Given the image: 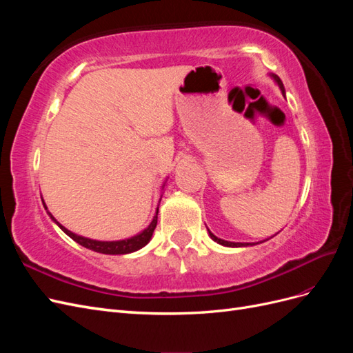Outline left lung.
Here are the masks:
<instances>
[{
	"mask_svg": "<svg viewBox=\"0 0 353 353\" xmlns=\"http://www.w3.org/2000/svg\"><path fill=\"white\" fill-rule=\"evenodd\" d=\"M270 77H271V79H274V82L279 85V88L281 90V92H283V95L285 97V90H284V85H283V82H281V79L276 77V74H274V73H270ZM208 232H209V237L215 241V243H218V244H221V245H225V248H248V245H254V244H259V243H234V241H227V240H222V239H218L215 234H212L210 232V230L208 228ZM271 239V237H270ZM270 239H266V240H270ZM266 240H263V241H266ZM263 241H261V243H263Z\"/></svg>",
	"mask_w": 353,
	"mask_h": 353,
	"instance_id": "left-lung-1",
	"label": "left lung"
}]
</instances>
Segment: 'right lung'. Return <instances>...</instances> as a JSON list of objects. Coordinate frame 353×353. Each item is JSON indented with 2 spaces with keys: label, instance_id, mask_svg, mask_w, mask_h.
Masks as SVG:
<instances>
[{
  "label": "right lung",
  "instance_id": "1",
  "mask_svg": "<svg viewBox=\"0 0 353 353\" xmlns=\"http://www.w3.org/2000/svg\"><path fill=\"white\" fill-rule=\"evenodd\" d=\"M165 184H166V181H165L163 185H162V190L165 188ZM160 199H162V196H160ZM41 200H42V205H44V208H46V210H47V213H48V216L51 218V221L54 222V223H57V227H59L63 232L68 234V236H69L73 241H77L78 244L83 245V248H87V249H90V250H92V252L103 253V254H128V253H132V252H137V250L143 249L144 245L148 244V241L152 240L154 228H156V225H157L159 205H157V208H156V215L153 216V221L150 222V225H148L145 230H143L141 232L135 234V236H132V237H130V239H123V240H114V241L94 240V239L78 236V234H74V232L69 231L68 228L63 227L61 223L48 212L44 199L41 197ZM159 203H160V201H159Z\"/></svg>",
  "mask_w": 353,
  "mask_h": 353
}]
</instances>
